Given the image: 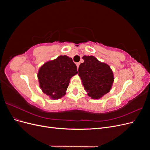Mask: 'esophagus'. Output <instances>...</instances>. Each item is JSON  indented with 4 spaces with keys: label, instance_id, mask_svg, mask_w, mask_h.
I'll list each match as a JSON object with an SVG mask.
<instances>
[{
    "label": "esophagus",
    "instance_id": "obj_1",
    "mask_svg": "<svg viewBox=\"0 0 150 150\" xmlns=\"http://www.w3.org/2000/svg\"><path fill=\"white\" fill-rule=\"evenodd\" d=\"M79 64H80L79 62L76 63V66H77V67H78H78H79Z\"/></svg>",
    "mask_w": 150,
    "mask_h": 150
}]
</instances>
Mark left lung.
Returning <instances> with one entry per match:
<instances>
[{"instance_id":"8db88e82","label":"left lung","mask_w":150,"mask_h":150,"mask_svg":"<svg viewBox=\"0 0 150 150\" xmlns=\"http://www.w3.org/2000/svg\"><path fill=\"white\" fill-rule=\"evenodd\" d=\"M83 59L84 62L79 65L78 75L84 89L92 99H100L111 89L115 79L112 71L93 56H84Z\"/></svg>"}]
</instances>
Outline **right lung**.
<instances>
[{"mask_svg": "<svg viewBox=\"0 0 150 150\" xmlns=\"http://www.w3.org/2000/svg\"><path fill=\"white\" fill-rule=\"evenodd\" d=\"M77 71L72 58L66 55L49 61L38 71L40 88L51 99H60L66 94L70 79L78 74Z\"/></svg>", "mask_w": 150, "mask_h": 150, "instance_id": "right-lung-1", "label": "right lung"}]
</instances>
